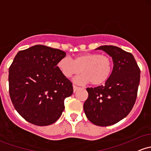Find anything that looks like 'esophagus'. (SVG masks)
Instances as JSON below:
<instances>
[{"label": "esophagus", "instance_id": "1", "mask_svg": "<svg viewBox=\"0 0 151 151\" xmlns=\"http://www.w3.org/2000/svg\"><path fill=\"white\" fill-rule=\"evenodd\" d=\"M79 88V87H77V86H76V85H73V90H74V92H77V89H78Z\"/></svg>", "mask_w": 151, "mask_h": 151}]
</instances>
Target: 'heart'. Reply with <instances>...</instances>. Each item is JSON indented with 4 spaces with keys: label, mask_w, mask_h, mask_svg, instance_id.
<instances>
[{
    "label": "heart",
    "mask_w": 151,
    "mask_h": 151,
    "mask_svg": "<svg viewBox=\"0 0 151 151\" xmlns=\"http://www.w3.org/2000/svg\"><path fill=\"white\" fill-rule=\"evenodd\" d=\"M57 67L67 78L82 73L74 79L79 84L90 82L92 85H100L109 79L112 70V62L110 57L97 53H85L76 56L74 60L68 57H62Z\"/></svg>",
    "instance_id": "obj_1"
}]
</instances>
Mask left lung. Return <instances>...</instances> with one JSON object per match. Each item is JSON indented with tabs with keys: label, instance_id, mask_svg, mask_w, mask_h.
I'll list each match as a JSON object with an SVG mask.
<instances>
[{
	"label": "left lung",
	"instance_id": "1",
	"mask_svg": "<svg viewBox=\"0 0 151 151\" xmlns=\"http://www.w3.org/2000/svg\"><path fill=\"white\" fill-rule=\"evenodd\" d=\"M112 58L113 69L105 85L87 88L84 111L97 126H110L125 118L135 105L140 83V68L131 53L115 46H101Z\"/></svg>",
	"mask_w": 151,
	"mask_h": 151
}]
</instances>
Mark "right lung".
<instances>
[{"instance_id":"right-lung-1","label":"right lung","mask_w":151,"mask_h":151,"mask_svg":"<svg viewBox=\"0 0 151 151\" xmlns=\"http://www.w3.org/2000/svg\"><path fill=\"white\" fill-rule=\"evenodd\" d=\"M66 53L44 45L20 51L9 68V94L16 110L38 126L54 123L73 93L72 83L57 67Z\"/></svg>"}]
</instances>
